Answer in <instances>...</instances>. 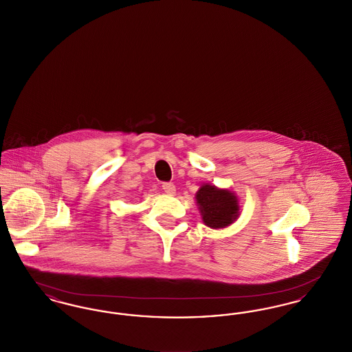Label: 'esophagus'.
<instances>
[{
    "label": "esophagus",
    "instance_id": "obj_1",
    "mask_svg": "<svg viewBox=\"0 0 352 352\" xmlns=\"http://www.w3.org/2000/svg\"><path fill=\"white\" fill-rule=\"evenodd\" d=\"M162 188L168 195L175 194V184H171V182H165V184H162Z\"/></svg>",
    "mask_w": 352,
    "mask_h": 352
}]
</instances>
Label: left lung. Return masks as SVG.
<instances>
[{"mask_svg": "<svg viewBox=\"0 0 352 352\" xmlns=\"http://www.w3.org/2000/svg\"><path fill=\"white\" fill-rule=\"evenodd\" d=\"M195 199L203 223L210 228H224L232 224L240 215L239 199L230 190L218 188L212 184H203Z\"/></svg>", "mask_w": 352, "mask_h": 352, "instance_id": "left-lung-1", "label": "left lung"}]
</instances>
